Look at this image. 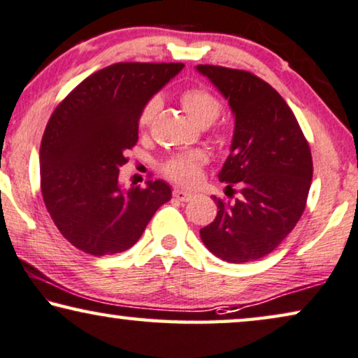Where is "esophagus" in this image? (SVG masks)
Returning a JSON list of instances; mask_svg holds the SVG:
<instances>
[{
  "label": "esophagus",
  "mask_w": 358,
  "mask_h": 358,
  "mask_svg": "<svg viewBox=\"0 0 358 358\" xmlns=\"http://www.w3.org/2000/svg\"><path fill=\"white\" fill-rule=\"evenodd\" d=\"M173 196L177 198L178 201H183V203H186V201H191L194 198V193H191V191H186V189H181V188H175L173 189Z\"/></svg>",
  "instance_id": "1"
}]
</instances>
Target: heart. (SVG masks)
Masks as SVG:
<instances>
[{"label": "heart", "mask_w": 358, "mask_h": 358, "mask_svg": "<svg viewBox=\"0 0 358 358\" xmlns=\"http://www.w3.org/2000/svg\"><path fill=\"white\" fill-rule=\"evenodd\" d=\"M181 105L188 113V117L198 124V127H209L219 118L222 112V105L208 89L191 87L181 94ZM160 108L159 99H150L144 105L139 115V127L148 128L155 118ZM204 164V155L199 152L175 155L164 164V173L180 183H194L199 178L201 165Z\"/></svg>", "instance_id": "obj_1"}]
</instances>
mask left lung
<instances>
[{
	"label": "left lung",
	"instance_id": "8db88e82",
	"mask_svg": "<svg viewBox=\"0 0 358 358\" xmlns=\"http://www.w3.org/2000/svg\"><path fill=\"white\" fill-rule=\"evenodd\" d=\"M229 100L235 118L230 154L219 172L234 203L214 198L217 215L199 230L210 253L227 263L256 261L278 248L305 210L313 177L310 145L275 89L248 71L198 64Z\"/></svg>",
	"mask_w": 358,
	"mask_h": 358
}]
</instances>
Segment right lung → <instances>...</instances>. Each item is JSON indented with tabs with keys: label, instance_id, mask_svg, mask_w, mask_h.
I'll return each mask as SVG.
<instances>
[{
	"label": "right lung",
	"instance_id": "right-lung-1",
	"mask_svg": "<svg viewBox=\"0 0 358 358\" xmlns=\"http://www.w3.org/2000/svg\"><path fill=\"white\" fill-rule=\"evenodd\" d=\"M183 63H117L84 79L55 110L40 144V186L62 235L92 256L122 253L172 198L164 180L120 185L145 103Z\"/></svg>",
	"mask_w": 358,
	"mask_h": 358
}]
</instances>
